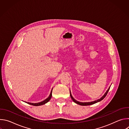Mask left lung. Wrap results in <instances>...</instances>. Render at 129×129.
Wrapping results in <instances>:
<instances>
[{
	"mask_svg": "<svg viewBox=\"0 0 129 129\" xmlns=\"http://www.w3.org/2000/svg\"><path fill=\"white\" fill-rule=\"evenodd\" d=\"M110 87L109 88V89L107 90V91H106V92L104 94V95L100 99H99V100H96V101H93V102H85V103H82V102H78V101H76L74 98H73V97H72V95H71V92H70V97H71V99L72 100V101L74 102L75 103H76V104H78V105H81V106H88V105H93V104H95V103H98V102H100V101H101L102 100H103L105 97H106V96L107 95V93H108V91H109V89H110Z\"/></svg>",
	"mask_w": 129,
	"mask_h": 129,
	"instance_id": "obj_1",
	"label": "left lung"
}]
</instances>
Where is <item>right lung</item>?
<instances>
[{
	"label": "right lung",
	"mask_w": 129,
	"mask_h": 129,
	"mask_svg": "<svg viewBox=\"0 0 129 129\" xmlns=\"http://www.w3.org/2000/svg\"><path fill=\"white\" fill-rule=\"evenodd\" d=\"M52 89L51 90V91L50 92V94L49 96L46 99H45V100H44L43 101H42L41 102L38 103H28V102H25L27 104H28L29 105H33V106H39L43 105L47 103L48 102H49V101L51 99V96H52Z\"/></svg>",
	"instance_id": "add662e5"
}]
</instances>
